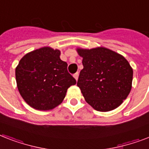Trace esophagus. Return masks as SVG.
<instances>
[{"mask_svg": "<svg viewBox=\"0 0 149 149\" xmlns=\"http://www.w3.org/2000/svg\"><path fill=\"white\" fill-rule=\"evenodd\" d=\"M73 77H74V78L77 81V80H78V77H79V72H76V73L73 75Z\"/></svg>", "mask_w": 149, "mask_h": 149, "instance_id": "1", "label": "esophagus"}]
</instances>
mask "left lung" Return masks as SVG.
Returning <instances> with one entry per match:
<instances>
[{"mask_svg": "<svg viewBox=\"0 0 149 149\" xmlns=\"http://www.w3.org/2000/svg\"><path fill=\"white\" fill-rule=\"evenodd\" d=\"M77 51L84 65L77 86L86 103L101 112L118 107L132 90L133 70L128 61L105 47Z\"/></svg>", "mask_w": 149, "mask_h": 149, "instance_id": "8db88e82", "label": "left lung"}]
</instances>
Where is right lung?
I'll list each match as a JSON object with an SVG mask.
<instances>
[{"label":"right lung","mask_w":149,"mask_h":149,"mask_svg":"<svg viewBox=\"0 0 149 149\" xmlns=\"http://www.w3.org/2000/svg\"><path fill=\"white\" fill-rule=\"evenodd\" d=\"M60 54V50L42 47L25 54L15 69L17 90L34 109L52 110L63 101L68 88L77 84Z\"/></svg>","instance_id":"add662e5"}]
</instances>
